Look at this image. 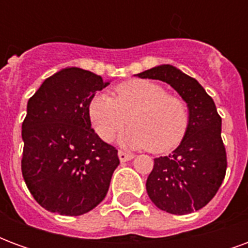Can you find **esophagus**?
Masks as SVG:
<instances>
[{"mask_svg":"<svg viewBox=\"0 0 248 248\" xmlns=\"http://www.w3.org/2000/svg\"><path fill=\"white\" fill-rule=\"evenodd\" d=\"M118 156L121 162H127V161H131L134 155L133 154H130V153H126V151H119L118 153Z\"/></svg>","mask_w":248,"mask_h":248,"instance_id":"34e87169","label":"esophagus"}]
</instances>
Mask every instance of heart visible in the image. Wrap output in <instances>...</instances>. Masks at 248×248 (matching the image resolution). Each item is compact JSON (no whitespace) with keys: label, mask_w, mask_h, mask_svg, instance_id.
<instances>
[{"label":"heart","mask_w":248,"mask_h":248,"mask_svg":"<svg viewBox=\"0 0 248 248\" xmlns=\"http://www.w3.org/2000/svg\"><path fill=\"white\" fill-rule=\"evenodd\" d=\"M87 115L93 129L105 142H111L127 124L122 143L147 147L151 153L175 149L186 135L190 122L183 98L169 94L165 87L149 79H130L114 89V97L99 94L92 98Z\"/></svg>","instance_id":"b5f03b06"}]
</instances>
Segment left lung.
<instances>
[{
  "mask_svg": "<svg viewBox=\"0 0 248 248\" xmlns=\"http://www.w3.org/2000/svg\"><path fill=\"white\" fill-rule=\"evenodd\" d=\"M140 78L159 79L186 101L190 122L185 138L170 155L154 159L146 190L156 207L185 215L204 207L218 192L227 169L222 140V118L213 98L195 78L171 65L140 73Z\"/></svg>",
  "mask_w": 248,
  "mask_h": 248,
  "instance_id": "obj_1",
  "label": "left lung"
}]
</instances>
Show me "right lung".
<instances>
[{
    "label": "right lung",
    "instance_id": "obj_1",
    "mask_svg": "<svg viewBox=\"0 0 248 248\" xmlns=\"http://www.w3.org/2000/svg\"><path fill=\"white\" fill-rule=\"evenodd\" d=\"M108 82L69 67L49 77L28 102L22 122V177L38 204L77 217L102 202L118 150L92 129L87 106Z\"/></svg>",
    "mask_w": 248,
    "mask_h": 248
}]
</instances>
